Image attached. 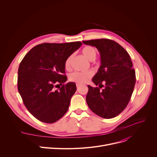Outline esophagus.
I'll list each match as a JSON object with an SVG mask.
<instances>
[{
	"mask_svg": "<svg viewBox=\"0 0 157 157\" xmlns=\"http://www.w3.org/2000/svg\"><path fill=\"white\" fill-rule=\"evenodd\" d=\"M76 86H77V88H79V86H80V84L76 83Z\"/></svg>",
	"mask_w": 157,
	"mask_h": 157,
	"instance_id": "34e87169",
	"label": "esophagus"
}]
</instances>
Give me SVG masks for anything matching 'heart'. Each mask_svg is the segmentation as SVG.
Segmentation results:
<instances>
[{
  "mask_svg": "<svg viewBox=\"0 0 157 157\" xmlns=\"http://www.w3.org/2000/svg\"><path fill=\"white\" fill-rule=\"evenodd\" d=\"M82 53L90 61H94L95 60L97 57V50L96 49L92 46H87L82 49ZM72 59V55L69 56L67 59L65 60L64 63V67L66 70H69L70 69L71 62ZM93 76V72L92 71L87 72H75L72 73L69 76V80L72 82H74L78 84L85 83L89 81Z\"/></svg>",
  "mask_w": 157,
  "mask_h": 157,
  "instance_id": "heart-1",
  "label": "heart"
}]
</instances>
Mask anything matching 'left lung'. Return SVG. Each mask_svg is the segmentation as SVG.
Listing matches in <instances>:
<instances>
[{
  "label": "left lung",
  "instance_id": "8db88e82",
  "mask_svg": "<svg viewBox=\"0 0 157 157\" xmlns=\"http://www.w3.org/2000/svg\"><path fill=\"white\" fill-rule=\"evenodd\" d=\"M95 46L101 55V66L92 78L96 86L88 85L86 101L89 108L103 118H113L128 105L136 83V72L128 53L121 46L108 39L83 40Z\"/></svg>",
  "mask_w": 157,
  "mask_h": 157
}]
</instances>
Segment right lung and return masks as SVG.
<instances>
[{
    "instance_id": "1",
    "label": "right lung",
    "mask_w": 157,
    "mask_h": 157,
    "mask_svg": "<svg viewBox=\"0 0 157 157\" xmlns=\"http://www.w3.org/2000/svg\"><path fill=\"white\" fill-rule=\"evenodd\" d=\"M81 44L79 41L38 44L21 62L18 92L28 111L38 120L53 123L67 111L76 86L73 82L63 85L67 79L64 63ZM59 84L63 86L55 90Z\"/></svg>"
}]
</instances>
